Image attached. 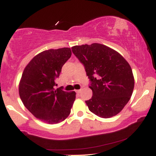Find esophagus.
<instances>
[{
    "mask_svg": "<svg viewBox=\"0 0 156 156\" xmlns=\"http://www.w3.org/2000/svg\"><path fill=\"white\" fill-rule=\"evenodd\" d=\"M76 93H80V92H81V89H78V90H76Z\"/></svg>",
    "mask_w": 156,
    "mask_h": 156,
    "instance_id": "34e87169",
    "label": "esophagus"
}]
</instances>
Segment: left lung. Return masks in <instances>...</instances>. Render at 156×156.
Listing matches in <instances>:
<instances>
[{"label": "left lung", "instance_id": "1", "mask_svg": "<svg viewBox=\"0 0 156 156\" xmlns=\"http://www.w3.org/2000/svg\"><path fill=\"white\" fill-rule=\"evenodd\" d=\"M72 51L90 80L93 95L86 101L89 111L102 118L119 114L134 88L133 72L128 62L118 52L99 43L74 46Z\"/></svg>", "mask_w": 156, "mask_h": 156}]
</instances>
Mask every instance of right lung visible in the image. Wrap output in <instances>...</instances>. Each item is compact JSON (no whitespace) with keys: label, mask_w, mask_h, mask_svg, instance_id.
Listing matches in <instances>:
<instances>
[{"label":"right lung","mask_w":156,"mask_h":156,"mask_svg":"<svg viewBox=\"0 0 156 156\" xmlns=\"http://www.w3.org/2000/svg\"><path fill=\"white\" fill-rule=\"evenodd\" d=\"M71 55L69 48L44 51L34 57L23 71L19 85L21 101L44 122L59 123L70 114L76 93L65 92L62 87L55 89L54 86Z\"/></svg>","instance_id":"right-lung-1"}]
</instances>
